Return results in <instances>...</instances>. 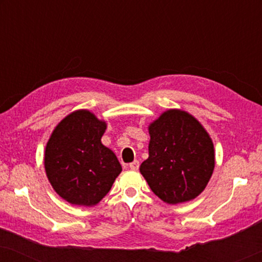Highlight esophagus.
<instances>
[{
    "label": "esophagus",
    "instance_id": "34e87169",
    "mask_svg": "<svg viewBox=\"0 0 262 262\" xmlns=\"http://www.w3.org/2000/svg\"><path fill=\"white\" fill-rule=\"evenodd\" d=\"M128 167L131 168L132 170H137L138 168H139V161H137V160H135L134 162H131L130 164H128Z\"/></svg>",
    "mask_w": 262,
    "mask_h": 262
}]
</instances>
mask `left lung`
<instances>
[{"label":"left lung","instance_id":"obj_1","mask_svg":"<svg viewBox=\"0 0 262 262\" xmlns=\"http://www.w3.org/2000/svg\"><path fill=\"white\" fill-rule=\"evenodd\" d=\"M149 134V159L139 167L149 187L168 204L194 199L214 168L207 132L188 113L170 110L150 125Z\"/></svg>","mask_w":262,"mask_h":262}]
</instances>
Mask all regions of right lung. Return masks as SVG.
<instances>
[{"label":"right lung","instance_id":"obj_1","mask_svg":"<svg viewBox=\"0 0 262 262\" xmlns=\"http://www.w3.org/2000/svg\"><path fill=\"white\" fill-rule=\"evenodd\" d=\"M105 130L106 124L94 114L77 111L60 121L46 144V175L70 204L95 205L120 174L117 156L101 143Z\"/></svg>","mask_w":262,"mask_h":262}]
</instances>
